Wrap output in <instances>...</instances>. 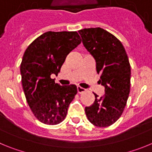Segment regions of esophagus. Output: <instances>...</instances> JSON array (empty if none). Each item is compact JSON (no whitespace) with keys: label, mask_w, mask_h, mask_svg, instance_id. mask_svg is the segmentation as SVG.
<instances>
[{"label":"esophagus","mask_w":152,"mask_h":152,"mask_svg":"<svg viewBox=\"0 0 152 152\" xmlns=\"http://www.w3.org/2000/svg\"><path fill=\"white\" fill-rule=\"evenodd\" d=\"M77 93H78V94H82V93L85 92L86 90L84 89V88L80 87V86H78V87L77 88Z\"/></svg>","instance_id":"obj_1"}]
</instances>
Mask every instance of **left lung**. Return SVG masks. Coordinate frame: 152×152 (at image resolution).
<instances>
[{
  "label": "left lung",
  "mask_w": 152,
  "mask_h": 152,
  "mask_svg": "<svg viewBox=\"0 0 152 152\" xmlns=\"http://www.w3.org/2000/svg\"><path fill=\"white\" fill-rule=\"evenodd\" d=\"M84 47L96 61L100 83L105 87L101 97L94 93V103L85 107L88 120L97 127H107L122 116L130 92L131 66L122 42L100 27L78 31Z\"/></svg>",
  "instance_id": "obj_1"
}]
</instances>
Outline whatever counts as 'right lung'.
<instances>
[{"label":"right lung","mask_w":152,"mask_h":152,"mask_svg":"<svg viewBox=\"0 0 152 152\" xmlns=\"http://www.w3.org/2000/svg\"><path fill=\"white\" fill-rule=\"evenodd\" d=\"M80 42L76 31H49L36 38L24 52L20 64L23 89L33 115L44 124L61 123L77 94L76 86H61L51 75H58L67 56Z\"/></svg>","instance_id":"add662e5"}]
</instances>
